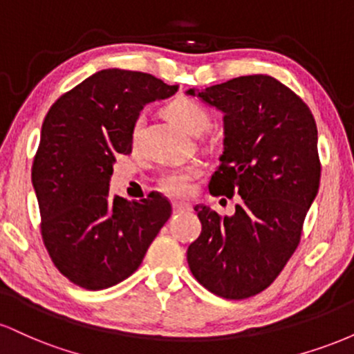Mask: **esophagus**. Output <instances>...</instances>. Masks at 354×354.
I'll return each instance as SVG.
<instances>
[{
    "label": "esophagus",
    "mask_w": 354,
    "mask_h": 354,
    "mask_svg": "<svg viewBox=\"0 0 354 354\" xmlns=\"http://www.w3.org/2000/svg\"><path fill=\"white\" fill-rule=\"evenodd\" d=\"M191 205L188 203H173V211L174 213H183V211H189Z\"/></svg>",
    "instance_id": "esophagus-1"
}]
</instances>
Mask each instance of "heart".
<instances>
[{
	"mask_svg": "<svg viewBox=\"0 0 354 354\" xmlns=\"http://www.w3.org/2000/svg\"><path fill=\"white\" fill-rule=\"evenodd\" d=\"M165 116L174 124L180 126L185 131L191 133V135H198L201 133L206 126L209 124V113L208 109L198 103L196 100L186 98V96H178L165 104L163 108ZM141 126H143V120L138 118L136 123L133 124L131 131V141L136 143L138 136H140ZM200 174V168L196 165L185 166V168H176L166 171L163 176L158 180V186L163 191L165 194L173 198H183L191 191V183L194 178Z\"/></svg>",
	"mask_w": 354,
	"mask_h": 354,
	"instance_id": "obj_1",
	"label": "heart"
}]
</instances>
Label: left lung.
Here are the masks:
<instances>
[{
	"label": "left lung",
	"instance_id": "1",
	"mask_svg": "<svg viewBox=\"0 0 354 354\" xmlns=\"http://www.w3.org/2000/svg\"><path fill=\"white\" fill-rule=\"evenodd\" d=\"M188 95L225 113V151L209 193L241 196L233 216L194 206L201 234L186 253L189 270L211 293L250 298L278 278L299 245L319 188L316 121L295 91L266 75Z\"/></svg>",
	"mask_w": 354,
	"mask_h": 354
}]
</instances>
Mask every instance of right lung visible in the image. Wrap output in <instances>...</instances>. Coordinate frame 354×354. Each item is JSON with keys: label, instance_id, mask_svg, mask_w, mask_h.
<instances>
[{"label": "right lung", "instance_id": "1", "mask_svg": "<svg viewBox=\"0 0 354 354\" xmlns=\"http://www.w3.org/2000/svg\"><path fill=\"white\" fill-rule=\"evenodd\" d=\"M176 89L148 73L103 70L61 95L44 118L31 169L41 238L76 286L98 291L131 276L171 216L160 193L126 201L108 186L116 154L131 153L141 108Z\"/></svg>", "mask_w": 354, "mask_h": 354}]
</instances>
